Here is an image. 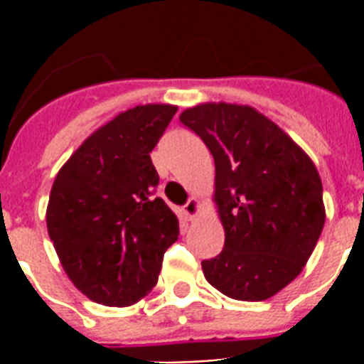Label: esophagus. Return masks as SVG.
Segmentation results:
<instances>
[{
    "label": "esophagus",
    "instance_id": "obj_1",
    "mask_svg": "<svg viewBox=\"0 0 364 364\" xmlns=\"http://www.w3.org/2000/svg\"><path fill=\"white\" fill-rule=\"evenodd\" d=\"M198 211H200V202H198L197 197H191L188 200V204L184 205V215L191 220V218L197 217Z\"/></svg>",
    "mask_w": 364,
    "mask_h": 364
}]
</instances>
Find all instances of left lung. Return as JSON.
Instances as JSON below:
<instances>
[{
	"label": "left lung",
	"mask_w": 364,
	"mask_h": 364,
	"mask_svg": "<svg viewBox=\"0 0 364 364\" xmlns=\"http://www.w3.org/2000/svg\"><path fill=\"white\" fill-rule=\"evenodd\" d=\"M215 160L213 202L226 240L202 260L205 281L237 301H266L306 266L324 226L317 167L250 105L208 102L180 112Z\"/></svg>",
	"instance_id": "8db88e82"
}]
</instances>
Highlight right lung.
<instances>
[{"label": "right lung", "instance_id": "obj_1", "mask_svg": "<svg viewBox=\"0 0 364 364\" xmlns=\"http://www.w3.org/2000/svg\"><path fill=\"white\" fill-rule=\"evenodd\" d=\"M176 105L118 112L83 140L54 178L47 231L73 284L104 306H131L159 281L178 218L154 198L149 153Z\"/></svg>", "mask_w": 364, "mask_h": 364}]
</instances>
